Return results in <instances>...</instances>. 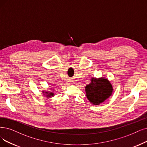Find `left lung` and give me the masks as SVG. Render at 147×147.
Instances as JSON below:
<instances>
[{"label":"left lung","instance_id":"1","mask_svg":"<svg viewBox=\"0 0 147 147\" xmlns=\"http://www.w3.org/2000/svg\"><path fill=\"white\" fill-rule=\"evenodd\" d=\"M90 81L85 89L87 98L93 105H99L112 95L113 86L107 78L92 77Z\"/></svg>","mask_w":147,"mask_h":147}]
</instances>
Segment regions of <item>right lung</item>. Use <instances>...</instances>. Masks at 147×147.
<instances>
[{"mask_svg":"<svg viewBox=\"0 0 147 147\" xmlns=\"http://www.w3.org/2000/svg\"><path fill=\"white\" fill-rule=\"evenodd\" d=\"M52 91H49V90H42V93L43 95H44L45 96H46V98H52L54 96V89L52 88L51 89Z\"/></svg>","mask_w":147,"mask_h":147,"instance_id":"1","label":"right lung"}]
</instances>
